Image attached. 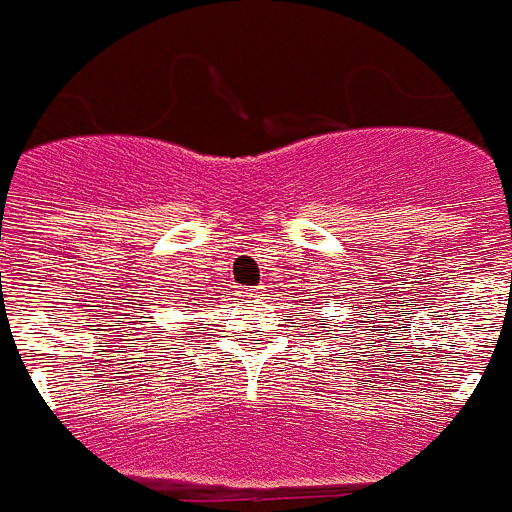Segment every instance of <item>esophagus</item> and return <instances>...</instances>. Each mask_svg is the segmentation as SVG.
Segmentation results:
<instances>
[{
  "label": "esophagus",
  "mask_w": 512,
  "mask_h": 512,
  "mask_svg": "<svg viewBox=\"0 0 512 512\" xmlns=\"http://www.w3.org/2000/svg\"><path fill=\"white\" fill-rule=\"evenodd\" d=\"M245 298H252V301H255V298H260V288L245 290Z\"/></svg>",
  "instance_id": "obj_1"
}]
</instances>
